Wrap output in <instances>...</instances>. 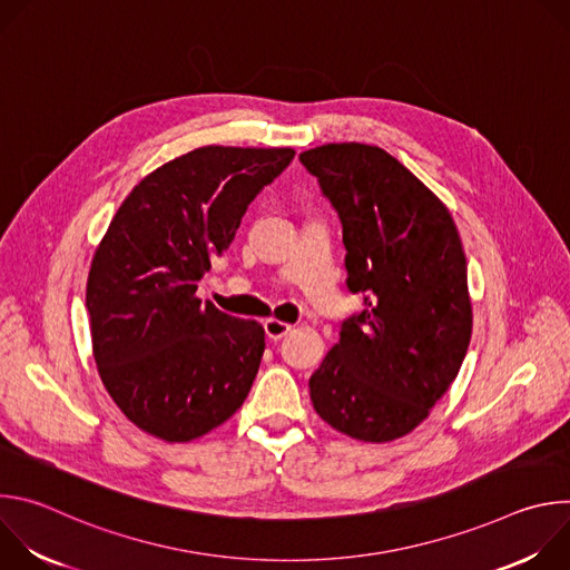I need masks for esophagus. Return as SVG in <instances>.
Returning a JSON list of instances; mask_svg holds the SVG:
<instances>
[{"instance_id": "obj_1", "label": "esophagus", "mask_w": 570, "mask_h": 570, "mask_svg": "<svg viewBox=\"0 0 570 570\" xmlns=\"http://www.w3.org/2000/svg\"><path fill=\"white\" fill-rule=\"evenodd\" d=\"M264 330H266V336H268V338L279 341V338L288 336L293 327H291L288 322H282V320H277V317H268V320L264 322Z\"/></svg>"}]
</instances>
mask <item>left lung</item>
<instances>
[{
    "mask_svg": "<svg viewBox=\"0 0 570 570\" xmlns=\"http://www.w3.org/2000/svg\"><path fill=\"white\" fill-rule=\"evenodd\" d=\"M343 223L347 288L365 308L308 379L315 413L361 442L420 426L455 381L471 341L466 259L446 205L370 144L299 153Z\"/></svg>",
    "mask_w": 570,
    "mask_h": 570,
    "instance_id": "obj_1",
    "label": "left lung"
}]
</instances>
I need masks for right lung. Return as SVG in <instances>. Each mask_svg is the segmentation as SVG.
<instances>
[{
  "label": "right lung",
  "instance_id": "1",
  "mask_svg": "<svg viewBox=\"0 0 570 570\" xmlns=\"http://www.w3.org/2000/svg\"><path fill=\"white\" fill-rule=\"evenodd\" d=\"M295 157L203 146L148 174L95 253L86 306L99 376L144 433L189 442L227 422L257 376L266 334L196 297L212 257Z\"/></svg>",
  "mask_w": 570,
  "mask_h": 570
}]
</instances>
